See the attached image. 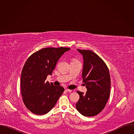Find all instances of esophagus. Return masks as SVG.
<instances>
[{"label": "esophagus", "instance_id": "34e87169", "mask_svg": "<svg viewBox=\"0 0 134 134\" xmlns=\"http://www.w3.org/2000/svg\"><path fill=\"white\" fill-rule=\"evenodd\" d=\"M65 91H66V92H71V91H72V90H69V89H67V88L65 89Z\"/></svg>", "mask_w": 134, "mask_h": 134}]
</instances>
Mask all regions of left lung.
Segmentation results:
<instances>
[{"label": "left lung", "instance_id": "8db88e82", "mask_svg": "<svg viewBox=\"0 0 134 134\" xmlns=\"http://www.w3.org/2000/svg\"><path fill=\"white\" fill-rule=\"evenodd\" d=\"M77 51L83 55V82L87 88L86 94L77 91L80 99L76 108L82 115H97L105 107L109 98L111 80L109 69L103 60L91 50Z\"/></svg>", "mask_w": 134, "mask_h": 134}]
</instances>
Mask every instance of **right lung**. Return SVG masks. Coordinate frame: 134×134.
<instances>
[{"mask_svg":"<svg viewBox=\"0 0 134 134\" xmlns=\"http://www.w3.org/2000/svg\"><path fill=\"white\" fill-rule=\"evenodd\" d=\"M70 49L46 48L32 54L25 63L21 76V93L25 105L32 113H47L64 92V87L46 80L62 55Z\"/></svg>","mask_w":134,"mask_h":134,"instance_id":"right-lung-1","label":"right lung"}]
</instances>
